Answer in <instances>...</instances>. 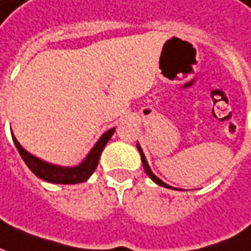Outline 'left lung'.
<instances>
[{"label": "left lung", "instance_id": "1", "mask_svg": "<svg viewBox=\"0 0 251 251\" xmlns=\"http://www.w3.org/2000/svg\"><path fill=\"white\" fill-rule=\"evenodd\" d=\"M138 151H139L140 156H142V163H143V168H145V172H146V175H148V176H149V177H151V179H152V180H153L155 183L159 184V186H163V187H169L168 184L163 183V182H162V180H160L159 177H156L155 175L152 173V170H151V168H149V165H148V162H146V157H145V155H143V152H142V149H140L139 145H138Z\"/></svg>", "mask_w": 251, "mask_h": 251}]
</instances>
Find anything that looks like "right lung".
Here are the masks:
<instances>
[{
    "label": "right lung",
    "instance_id": "right-lung-1",
    "mask_svg": "<svg viewBox=\"0 0 251 251\" xmlns=\"http://www.w3.org/2000/svg\"><path fill=\"white\" fill-rule=\"evenodd\" d=\"M113 132H115V129H109L106 133H103L100 136V139L98 140V143L94 146V149L89 152V155L86 156V159L81 165H78L75 168H61V166H55V165H50L47 162H42L41 159L28 153L18 143V140L15 139V136H12V140H14L21 157L24 159V162L26 163V166L37 177L44 179L47 182H51V183L75 184L88 180L89 176L95 172L100 153H102L105 145L108 143V140L111 139Z\"/></svg>",
    "mask_w": 251,
    "mask_h": 251
}]
</instances>
